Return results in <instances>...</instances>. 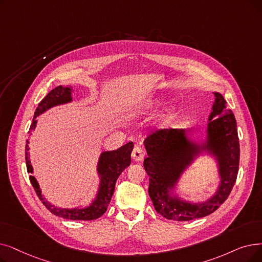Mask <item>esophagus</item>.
<instances>
[{
  "label": "esophagus",
  "instance_id": "1",
  "mask_svg": "<svg viewBox=\"0 0 262 262\" xmlns=\"http://www.w3.org/2000/svg\"><path fill=\"white\" fill-rule=\"evenodd\" d=\"M132 157L135 162H141L143 157H144V152L143 150L141 149L140 146H136L133 153H132Z\"/></svg>",
  "mask_w": 262,
  "mask_h": 262
}]
</instances>
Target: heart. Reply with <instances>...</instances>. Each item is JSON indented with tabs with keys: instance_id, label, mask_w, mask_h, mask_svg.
<instances>
[{
	"instance_id": "heart-1",
	"label": "heart",
	"mask_w": 262,
	"mask_h": 262,
	"mask_svg": "<svg viewBox=\"0 0 262 262\" xmlns=\"http://www.w3.org/2000/svg\"><path fill=\"white\" fill-rule=\"evenodd\" d=\"M161 104H162V101L159 100V99H156V100L153 101V103H151V104L149 105V107H147V109L152 110V109L158 107ZM176 112H177V108H176V107H171V108H170V109L167 111L166 115H165V120H170V119H171V118L176 115Z\"/></svg>"
}]
</instances>
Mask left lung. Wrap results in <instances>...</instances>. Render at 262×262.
<instances>
[{"mask_svg": "<svg viewBox=\"0 0 262 262\" xmlns=\"http://www.w3.org/2000/svg\"><path fill=\"white\" fill-rule=\"evenodd\" d=\"M213 95L202 138L195 139L189 129H162L143 142L147 153L143 166L150 177L149 195L156 212L167 220L186 222L212 214L228 198L235 183L240 161L236 121L224 96L219 92ZM204 156L213 158L220 181L210 199L192 203L178 195V183L189 167Z\"/></svg>", "mask_w": 262, "mask_h": 262, "instance_id": "8db88e82", "label": "left lung"}]
</instances>
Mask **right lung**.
I'll list each match as a JSON object with an SVG mask.
<instances>
[{
  "mask_svg": "<svg viewBox=\"0 0 262 262\" xmlns=\"http://www.w3.org/2000/svg\"><path fill=\"white\" fill-rule=\"evenodd\" d=\"M73 89L72 86H56L55 89L51 90L36 108L35 113H34V118L31 124L30 132L35 130L37 120L36 118L42 115L43 112L47 110L61 106L70 104L73 101ZM32 134V133H31ZM30 134V136H31ZM29 143L30 141L27 140L26 144V163L28 172L33 174V167L30 161V153H29ZM134 149V143L130 141L123 146L119 147L118 150L113 151H104L101 152L97 162L96 167V173L99 179V185L96 191L95 197L91 200L90 203L85 206H79L76 208H60L52 204L48 201L42 195L41 189L35 177L30 176L31 183L35 189L36 194L40 201L43 203L52 214L63 217L65 220H72V221H93L103 215L108 208V204L111 200V197L115 191L116 182L119 176L123 172L125 168H127L130 165V154Z\"/></svg>",
  "mask_w": 262,
  "mask_h": 262,
  "instance_id": "obj_1",
  "label": "right lung"
}]
</instances>
